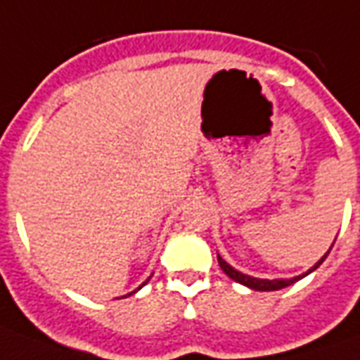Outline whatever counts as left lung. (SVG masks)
<instances>
[{
    "mask_svg": "<svg viewBox=\"0 0 360 360\" xmlns=\"http://www.w3.org/2000/svg\"><path fill=\"white\" fill-rule=\"evenodd\" d=\"M333 243H335V241H333ZM332 247H333V245H332ZM332 247H330V250H332ZM330 250H328L324 257L320 258L316 264L312 266V268H310L309 271H304V274H301V276H295V278H291V279H260V278H252V276H247V274H241V271L235 270L233 266L227 264L226 260L219 257V255H218V264H219V268H221V270L226 271L229 278L233 279V281H237V283H241V285L250 287V289H255V291H278V289H283V287L291 285V283H295V281H299V279H302V278H304V276H309L310 271L316 270L318 266L324 262L326 257L330 255Z\"/></svg>",
    "mask_w": 360,
    "mask_h": 360,
    "instance_id": "8db88e82",
    "label": "left lung"
}]
</instances>
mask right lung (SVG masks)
<instances>
[{"instance_id": "obj_1", "label": "right lung", "mask_w": 360, "mask_h": 360, "mask_svg": "<svg viewBox=\"0 0 360 360\" xmlns=\"http://www.w3.org/2000/svg\"><path fill=\"white\" fill-rule=\"evenodd\" d=\"M150 278H152V276H150ZM150 278H148V279H150ZM148 279H146V281H144V283H148ZM144 283H142V285H144ZM142 285H141V287H142ZM141 287H139V289H141ZM139 289H134L133 293H136V291H139ZM133 293H129V295H133Z\"/></svg>"}]
</instances>
